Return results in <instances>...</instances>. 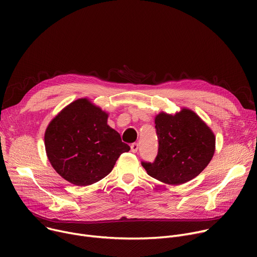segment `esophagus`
<instances>
[{
  "label": "esophagus",
  "mask_w": 257,
  "mask_h": 257,
  "mask_svg": "<svg viewBox=\"0 0 257 257\" xmlns=\"http://www.w3.org/2000/svg\"><path fill=\"white\" fill-rule=\"evenodd\" d=\"M131 152H133V153H137L138 152V150H139V144H137V143H134V144H132L131 145Z\"/></svg>",
  "instance_id": "esophagus-1"
}]
</instances>
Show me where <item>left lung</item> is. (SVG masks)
Listing matches in <instances>:
<instances>
[{
	"label": "left lung",
	"mask_w": 257,
	"mask_h": 257,
	"mask_svg": "<svg viewBox=\"0 0 257 257\" xmlns=\"http://www.w3.org/2000/svg\"><path fill=\"white\" fill-rule=\"evenodd\" d=\"M158 154L154 163H142L151 177L179 185L197 177L214 154L215 137L196 112L181 108L179 112H160L155 116Z\"/></svg>",
	"instance_id": "obj_1"
}]
</instances>
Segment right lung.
<instances>
[{
	"instance_id": "1",
	"label": "right lung",
	"mask_w": 257,
	"mask_h": 257,
	"mask_svg": "<svg viewBox=\"0 0 257 257\" xmlns=\"http://www.w3.org/2000/svg\"><path fill=\"white\" fill-rule=\"evenodd\" d=\"M108 113L87 98L78 99L54 117L45 132L51 166L75 185L96 183L109 174L130 147L108 126Z\"/></svg>"
}]
</instances>
